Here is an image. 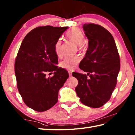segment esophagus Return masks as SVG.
Here are the masks:
<instances>
[{"label": "esophagus", "instance_id": "esophagus-1", "mask_svg": "<svg viewBox=\"0 0 135 135\" xmlns=\"http://www.w3.org/2000/svg\"><path fill=\"white\" fill-rule=\"evenodd\" d=\"M72 73L73 72H71V71H68V74H69V76H71V75H72Z\"/></svg>", "mask_w": 135, "mask_h": 135}]
</instances>
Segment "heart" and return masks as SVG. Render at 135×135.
<instances>
[{"mask_svg": "<svg viewBox=\"0 0 135 135\" xmlns=\"http://www.w3.org/2000/svg\"><path fill=\"white\" fill-rule=\"evenodd\" d=\"M66 36L68 39L78 45L80 49H85L86 47L85 44L84 42L85 35L81 30L76 27L73 28L72 29L68 31L66 33ZM61 44V41H58L54 45V51L58 57H61L62 55ZM80 60H81L80 57L78 56H68L65 57L60 65L62 68L65 69L73 70L75 69L76 65L79 62Z\"/></svg>", "mask_w": 135, "mask_h": 135, "instance_id": "heart-1", "label": "heart"}]
</instances>
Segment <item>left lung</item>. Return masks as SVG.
Returning a JSON list of instances; mask_svg holds the SVG:
<instances>
[{
	"instance_id": "1",
	"label": "left lung",
	"mask_w": 135,
	"mask_h": 135,
	"mask_svg": "<svg viewBox=\"0 0 135 135\" xmlns=\"http://www.w3.org/2000/svg\"><path fill=\"white\" fill-rule=\"evenodd\" d=\"M83 28L89 40L88 48L79 68L90 76L73 73L78 81L75 91L83 104L99 108L110 100L115 88L120 70L119 56L113 36L104 27L85 24Z\"/></svg>"
}]
</instances>
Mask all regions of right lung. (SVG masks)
<instances>
[{"mask_svg":"<svg viewBox=\"0 0 135 135\" xmlns=\"http://www.w3.org/2000/svg\"><path fill=\"white\" fill-rule=\"evenodd\" d=\"M68 28L50 25L37 27L25 36L16 59L17 88L25 104L35 111H46L58 101L60 89L68 78L65 70L56 66L54 45ZM54 75L46 78L47 72Z\"/></svg>","mask_w":135,"mask_h":135,"instance_id":"1","label":"right lung"}]
</instances>
